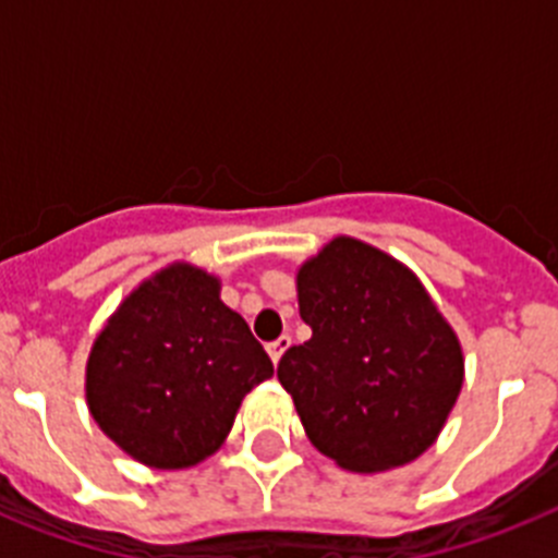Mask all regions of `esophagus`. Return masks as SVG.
Wrapping results in <instances>:
<instances>
[{
    "label": "esophagus",
    "instance_id": "1",
    "mask_svg": "<svg viewBox=\"0 0 558 558\" xmlns=\"http://www.w3.org/2000/svg\"><path fill=\"white\" fill-rule=\"evenodd\" d=\"M288 347H290V335H279L276 340H270V343H268L270 360H274V363H279V360H282V354H284V349H288Z\"/></svg>",
    "mask_w": 558,
    "mask_h": 558
}]
</instances>
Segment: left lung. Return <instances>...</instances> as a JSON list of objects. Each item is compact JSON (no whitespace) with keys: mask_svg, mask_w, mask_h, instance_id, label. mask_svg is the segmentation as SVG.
Returning <instances> with one entry per match:
<instances>
[{"mask_svg":"<svg viewBox=\"0 0 558 558\" xmlns=\"http://www.w3.org/2000/svg\"><path fill=\"white\" fill-rule=\"evenodd\" d=\"M299 313L313 338L276 374L310 441L352 472L422 456L461 393L463 357L416 276L338 236L299 270Z\"/></svg>","mask_w":558,"mask_h":558,"instance_id":"obj_1","label":"left lung"}]
</instances>
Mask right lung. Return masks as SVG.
I'll return each instance as SVG.
<instances>
[{"label":"right lung","mask_w":558,"mask_h":558,"mask_svg":"<svg viewBox=\"0 0 558 558\" xmlns=\"http://www.w3.org/2000/svg\"><path fill=\"white\" fill-rule=\"evenodd\" d=\"M274 374L215 276L170 265L133 290L97 335L88 411L136 461L184 470L223 445L245 393Z\"/></svg>","instance_id":"obj_1"}]
</instances>
